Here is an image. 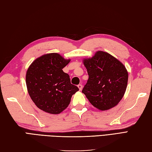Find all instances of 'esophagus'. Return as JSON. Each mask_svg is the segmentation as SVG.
I'll return each instance as SVG.
<instances>
[{
	"mask_svg": "<svg viewBox=\"0 0 152 152\" xmlns=\"http://www.w3.org/2000/svg\"><path fill=\"white\" fill-rule=\"evenodd\" d=\"M77 87H78L80 91L82 90V88H83V85H82L81 84H79V85H77Z\"/></svg>",
	"mask_w": 152,
	"mask_h": 152,
	"instance_id": "esophagus-1",
	"label": "esophagus"
}]
</instances>
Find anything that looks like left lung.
I'll return each instance as SVG.
<instances>
[{
  "label": "left lung",
  "mask_w": 152,
  "mask_h": 152,
  "mask_svg": "<svg viewBox=\"0 0 152 152\" xmlns=\"http://www.w3.org/2000/svg\"><path fill=\"white\" fill-rule=\"evenodd\" d=\"M88 79L82 93L100 110H109L121 101L127 87L128 74L125 66L110 54L96 51L84 59Z\"/></svg>",
  "instance_id": "left-lung-1"
}]
</instances>
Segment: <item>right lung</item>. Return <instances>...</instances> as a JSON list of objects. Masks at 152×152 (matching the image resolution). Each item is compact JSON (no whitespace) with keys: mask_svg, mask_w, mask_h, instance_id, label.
I'll return each mask as SVG.
<instances>
[{"mask_svg":"<svg viewBox=\"0 0 152 152\" xmlns=\"http://www.w3.org/2000/svg\"><path fill=\"white\" fill-rule=\"evenodd\" d=\"M69 62L70 59L59 53H51L37 58L28 67L26 75L28 92L39 109L53 114L61 113L79 91L62 70Z\"/></svg>","mask_w":152,"mask_h":152,"instance_id":"1","label":"right lung"}]
</instances>
